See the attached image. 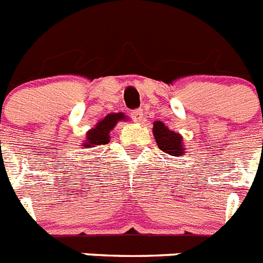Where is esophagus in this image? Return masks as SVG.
Segmentation results:
<instances>
[{
	"instance_id": "obj_1",
	"label": "esophagus",
	"mask_w": 263,
	"mask_h": 263,
	"mask_svg": "<svg viewBox=\"0 0 263 263\" xmlns=\"http://www.w3.org/2000/svg\"><path fill=\"white\" fill-rule=\"evenodd\" d=\"M130 116L136 122H141L143 120V110L142 109H134V110H132Z\"/></svg>"
}]
</instances>
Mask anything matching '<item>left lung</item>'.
<instances>
[{
  "label": "left lung",
  "mask_w": 263,
  "mask_h": 263,
  "mask_svg": "<svg viewBox=\"0 0 263 263\" xmlns=\"http://www.w3.org/2000/svg\"><path fill=\"white\" fill-rule=\"evenodd\" d=\"M153 133H154L158 146L163 153L173 155V157H179V155H182L184 153L182 136L173 132V130H170L163 122H160V121L154 122Z\"/></svg>",
  "instance_id": "8db88e82"
}]
</instances>
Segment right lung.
Returning <instances> with one entry per match:
<instances>
[{
	"instance_id": "1",
	"label": "right lung",
	"mask_w": 263,
	"mask_h": 263,
	"mask_svg": "<svg viewBox=\"0 0 263 263\" xmlns=\"http://www.w3.org/2000/svg\"><path fill=\"white\" fill-rule=\"evenodd\" d=\"M125 116L122 113H111V115L106 116L104 120H101L99 124L96 125V127H93L92 130H89L87 133V138H85V142L83 143L85 148L95 147V146H103L106 145L109 142V133L110 130L115 127V125L117 124L120 120H125Z\"/></svg>"
}]
</instances>
